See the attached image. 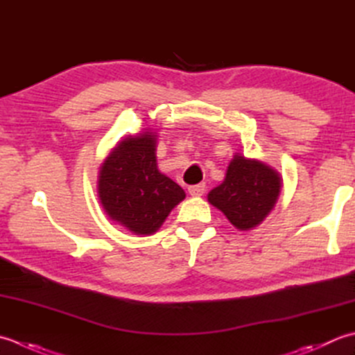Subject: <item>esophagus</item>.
Segmentation results:
<instances>
[{
    "label": "esophagus",
    "mask_w": 355,
    "mask_h": 355,
    "mask_svg": "<svg viewBox=\"0 0 355 355\" xmlns=\"http://www.w3.org/2000/svg\"><path fill=\"white\" fill-rule=\"evenodd\" d=\"M188 193H190L191 196H202V194L205 193V184H198V185L188 187Z\"/></svg>",
    "instance_id": "obj_1"
}]
</instances>
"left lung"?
Masks as SVG:
<instances>
[{
	"label": "left lung",
	"instance_id": "left-lung-1",
	"mask_svg": "<svg viewBox=\"0 0 355 355\" xmlns=\"http://www.w3.org/2000/svg\"><path fill=\"white\" fill-rule=\"evenodd\" d=\"M280 187L276 170L236 155L228 165L225 180L208 193V202L219 208L237 230L247 231L268 216L276 205Z\"/></svg>",
	"mask_w": 355,
	"mask_h": 355
}]
</instances>
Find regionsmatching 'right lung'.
Masks as SVG:
<instances>
[{
    "instance_id": "right-lung-1",
    "label": "right lung",
    "mask_w": 355,
    "mask_h": 355,
    "mask_svg": "<svg viewBox=\"0 0 355 355\" xmlns=\"http://www.w3.org/2000/svg\"><path fill=\"white\" fill-rule=\"evenodd\" d=\"M156 135L144 132L119 142L99 171L98 194L112 220L135 234L161 228L185 193L156 164Z\"/></svg>"
}]
</instances>
